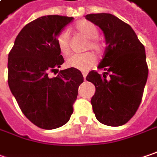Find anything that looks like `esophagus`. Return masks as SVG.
Listing matches in <instances>:
<instances>
[{
  "mask_svg": "<svg viewBox=\"0 0 157 157\" xmlns=\"http://www.w3.org/2000/svg\"><path fill=\"white\" fill-rule=\"evenodd\" d=\"M83 77H84V79L86 80V75H87V72L86 71H83Z\"/></svg>",
  "mask_w": 157,
  "mask_h": 157,
  "instance_id": "esophagus-1",
  "label": "esophagus"
}]
</instances>
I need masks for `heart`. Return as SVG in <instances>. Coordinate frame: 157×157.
<instances>
[{"label":"heart","mask_w":157,"mask_h":157,"mask_svg":"<svg viewBox=\"0 0 157 157\" xmlns=\"http://www.w3.org/2000/svg\"><path fill=\"white\" fill-rule=\"evenodd\" d=\"M74 28L78 33L88 39L85 46V50L92 49L96 53L101 52L103 45L97 39L99 30L94 23L88 20H79L75 24ZM56 43L62 55L67 56L70 54V36L66 30H63L59 33L56 36ZM95 62V56L91 52H86L83 54H73L70 56L66 60V65L69 68L86 71L94 66Z\"/></svg>","instance_id":"heart-1"}]
</instances>
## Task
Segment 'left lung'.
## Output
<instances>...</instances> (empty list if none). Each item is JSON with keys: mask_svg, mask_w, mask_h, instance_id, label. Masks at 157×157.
Wrapping results in <instances>:
<instances>
[{"mask_svg": "<svg viewBox=\"0 0 157 157\" xmlns=\"http://www.w3.org/2000/svg\"><path fill=\"white\" fill-rule=\"evenodd\" d=\"M86 18L102 30L107 43L98 65L104 73L91 71L86 76L95 86L93 110L101 124L120 126L134 116L142 100L148 74L145 48L132 28L111 14H89Z\"/></svg>", "mask_w": 157, "mask_h": 157, "instance_id": "obj_1", "label": "left lung"}]
</instances>
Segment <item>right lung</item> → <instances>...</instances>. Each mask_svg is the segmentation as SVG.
<instances>
[{
  "label": "right lung",
  "mask_w": 157,
  "mask_h": 157,
  "mask_svg": "<svg viewBox=\"0 0 157 157\" xmlns=\"http://www.w3.org/2000/svg\"><path fill=\"white\" fill-rule=\"evenodd\" d=\"M73 19L50 15L30 22L17 36L9 54L10 89L24 115L42 129H56L70 120L84 81L80 71L73 68L49 77L64 63L56 36Z\"/></svg>",
  "instance_id": "right-lung-1"
}]
</instances>
